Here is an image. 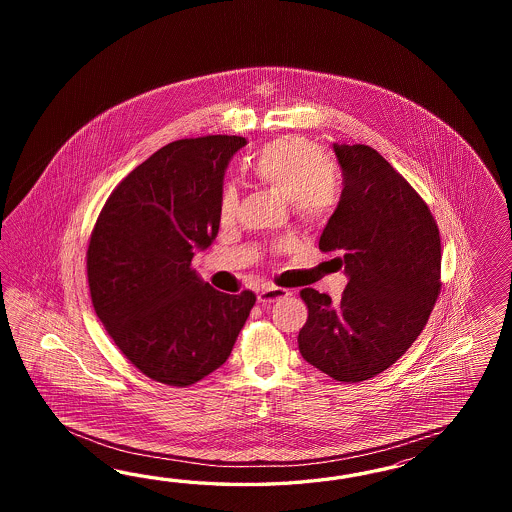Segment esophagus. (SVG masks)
Instances as JSON below:
<instances>
[{"mask_svg":"<svg viewBox=\"0 0 512 512\" xmlns=\"http://www.w3.org/2000/svg\"><path fill=\"white\" fill-rule=\"evenodd\" d=\"M291 293L287 291V289H281V287H266L263 289L259 295H257V300L261 302V304H274V302H278L281 298H285V296H289Z\"/></svg>","mask_w":512,"mask_h":512,"instance_id":"1","label":"esophagus"}]
</instances>
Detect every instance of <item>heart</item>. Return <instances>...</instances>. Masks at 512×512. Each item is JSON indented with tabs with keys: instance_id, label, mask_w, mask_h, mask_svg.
<instances>
[{
	"instance_id": "heart-1",
	"label": "heart",
	"mask_w": 512,
	"mask_h": 512,
	"mask_svg": "<svg viewBox=\"0 0 512 512\" xmlns=\"http://www.w3.org/2000/svg\"><path fill=\"white\" fill-rule=\"evenodd\" d=\"M249 174L261 186L272 189L308 225L323 223L340 202V178L325 150L302 137L272 140L249 163ZM238 212V195L227 187L219 197V221L231 225Z\"/></svg>"
}]
</instances>
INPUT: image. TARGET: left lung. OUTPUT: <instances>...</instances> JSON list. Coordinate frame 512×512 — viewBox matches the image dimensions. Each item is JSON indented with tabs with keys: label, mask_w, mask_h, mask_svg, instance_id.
<instances>
[{
	"label": "left lung",
	"mask_w": 512,
	"mask_h": 512,
	"mask_svg": "<svg viewBox=\"0 0 512 512\" xmlns=\"http://www.w3.org/2000/svg\"><path fill=\"white\" fill-rule=\"evenodd\" d=\"M343 172L338 208L319 249L338 257L349 283L338 304L302 289L308 321L300 355L343 383L385 372L419 338L441 291V238L419 193L366 144H334Z\"/></svg>",
	"instance_id": "1"
}]
</instances>
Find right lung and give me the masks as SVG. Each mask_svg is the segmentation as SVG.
<instances>
[{
    "label": "right lung",
    "instance_id": "1",
    "mask_svg": "<svg viewBox=\"0 0 512 512\" xmlns=\"http://www.w3.org/2000/svg\"><path fill=\"white\" fill-rule=\"evenodd\" d=\"M244 137L174 140L110 193L86 251L93 310L146 377L189 387L216 372L255 304L191 268L219 231L223 174Z\"/></svg>",
    "mask_w": 512,
    "mask_h": 512
}]
</instances>
